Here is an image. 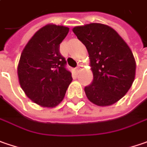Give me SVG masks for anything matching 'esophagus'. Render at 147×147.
I'll return each instance as SVG.
<instances>
[{"label":"esophagus","instance_id":"1","mask_svg":"<svg viewBox=\"0 0 147 147\" xmlns=\"http://www.w3.org/2000/svg\"><path fill=\"white\" fill-rule=\"evenodd\" d=\"M81 68H82V66H81L80 64H79V65H78V66L76 67V71H77V72H79Z\"/></svg>","mask_w":147,"mask_h":147}]
</instances>
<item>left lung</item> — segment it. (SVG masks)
Here are the masks:
<instances>
[{
    "label": "left lung",
    "mask_w": 147,
    "mask_h": 147,
    "mask_svg": "<svg viewBox=\"0 0 147 147\" xmlns=\"http://www.w3.org/2000/svg\"><path fill=\"white\" fill-rule=\"evenodd\" d=\"M74 34L89 53L92 82L85 87L90 101L99 106L111 105L131 88L136 62L131 49L109 26L93 23L77 26Z\"/></svg>",
    "instance_id": "8db88e82"
}]
</instances>
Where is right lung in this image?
<instances>
[{"label":"right lung","instance_id":"1","mask_svg":"<svg viewBox=\"0 0 147 147\" xmlns=\"http://www.w3.org/2000/svg\"><path fill=\"white\" fill-rule=\"evenodd\" d=\"M69 29L48 24L37 31L24 48L18 66L20 86L33 102L55 107L63 99L72 80L60 43Z\"/></svg>","mask_w":147,"mask_h":147}]
</instances>
